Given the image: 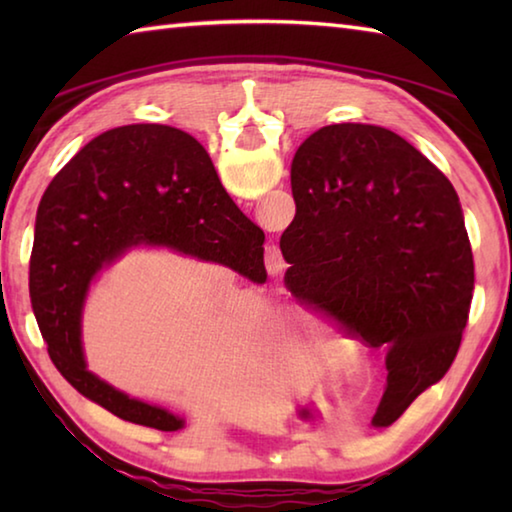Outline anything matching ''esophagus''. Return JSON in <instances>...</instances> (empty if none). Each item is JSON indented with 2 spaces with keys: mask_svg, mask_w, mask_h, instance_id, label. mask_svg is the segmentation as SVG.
Returning a JSON list of instances; mask_svg holds the SVG:
<instances>
[{
  "mask_svg": "<svg viewBox=\"0 0 512 512\" xmlns=\"http://www.w3.org/2000/svg\"><path fill=\"white\" fill-rule=\"evenodd\" d=\"M264 262H266L268 275H280L282 268H284V257H282V253H280V248H277V246H268V248H266Z\"/></svg>",
  "mask_w": 512,
  "mask_h": 512,
  "instance_id": "esophagus-1",
  "label": "esophagus"
}]
</instances>
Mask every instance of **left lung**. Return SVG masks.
I'll return each mask as SVG.
<instances>
[{"label": "left lung", "instance_id": "left-lung-1", "mask_svg": "<svg viewBox=\"0 0 512 512\" xmlns=\"http://www.w3.org/2000/svg\"><path fill=\"white\" fill-rule=\"evenodd\" d=\"M291 192L284 282L388 350L375 420L393 424L445 377L470 316L474 259L456 189L400 135L334 124L293 155Z\"/></svg>", "mask_w": 512, "mask_h": 512}]
</instances>
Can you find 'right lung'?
Masks as SVG:
<instances>
[{"label": "right lung", "mask_w": 512, "mask_h": 512, "mask_svg": "<svg viewBox=\"0 0 512 512\" xmlns=\"http://www.w3.org/2000/svg\"><path fill=\"white\" fill-rule=\"evenodd\" d=\"M135 246L212 259L262 284L264 232L232 203L203 146L162 124L121 126L94 137L42 196L29 296L51 361L76 391L117 418L178 431L183 418L133 400L85 368V296L97 273Z\"/></svg>", "instance_id": "1"}]
</instances>
